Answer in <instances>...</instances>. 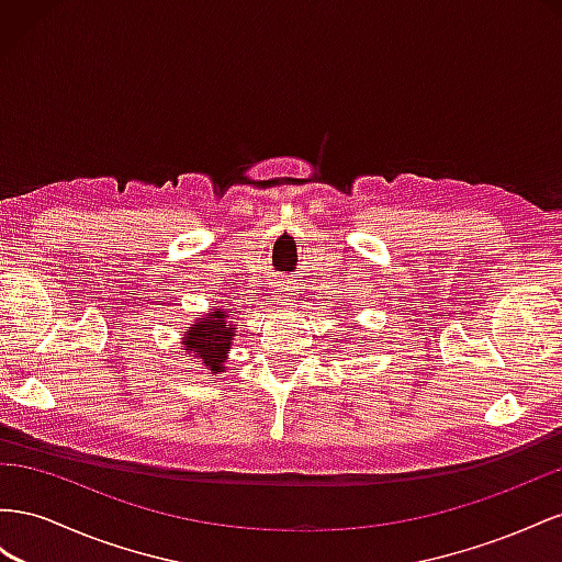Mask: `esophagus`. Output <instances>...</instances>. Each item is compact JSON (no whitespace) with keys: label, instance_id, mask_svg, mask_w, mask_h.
Returning <instances> with one entry per match:
<instances>
[{"label":"esophagus","instance_id":"obj_1","mask_svg":"<svg viewBox=\"0 0 562 562\" xmlns=\"http://www.w3.org/2000/svg\"><path fill=\"white\" fill-rule=\"evenodd\" d=\"M286 290V286H282V292ZM286 301H290V299H280V306H286Z\"/></svg>","mask_w":562,"mask_h":562}]
</instances>
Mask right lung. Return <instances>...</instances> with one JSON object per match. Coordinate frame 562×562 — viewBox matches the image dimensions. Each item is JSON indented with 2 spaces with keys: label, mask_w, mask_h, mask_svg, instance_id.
Returning <instances> with one entry per match:
<instances>
[{
  "label": "right lung",
  "mask_w": 562,
  "mask_h": 562,
  "mask_svg": "<svg viewBox=\"0 0 562 562\" xmlns=\"http://www.w3.org/2000/svg\"><path fill=\"white\" fill-rule=\"evenodd\" d=\"M226 308L212 306L204 317H198L195 325H190L183 334V352L188 358H195L202 370L218 374L223 372V362H226V352L233 344L235 325L228 323Z\"/></svg>",
  "instance_id": "right-lung-1"
}]
</instances>
